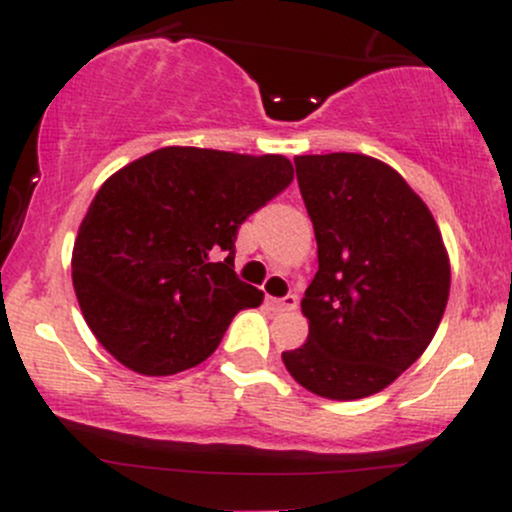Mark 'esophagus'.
Returning a JSON list of instances; mask_svg holds the SVG:
<instances>
[{
  "mask_svg": "<svg viewBox=\"0 0 512 512\" xmlns=\"http://www.w3.org/2000/svg\"><path fill=\"white\" fill-rule=\"evenodd\" d=\"M269 305H272L274 310H279V313H289V310L298 308V298L289 293V296L284 298H269Z\"/></svg>",
  "mask_w": 512,
  "mask_h": 512,
  "instance_id": "34e87169",
  "label": "esophagus"
}]
</instances>
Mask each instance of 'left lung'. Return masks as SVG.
Segmentation results:
<instances>
[{
  "instance_id": "left-lung-1",
  "label": "left lung",
  "mask_w": 512,
  "mask_h": 512,
  "mask_svg": "<svg viewBox=\"0 0 512 512\" xmlns=\"http://www.w3.org/2000/svg\"><path fill=\"white\" fill-rule=\"evenodd\" d=\"M293 161L317 274L301 301L308 342L281 358L317 397H370L431 344L450 296L448 250L424 199L387 163L344 151Z\"/></svg>"
}]
</instances>
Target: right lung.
<instances>
[{
    "mask_svg": "<svg viewBox=\"0 0 512 512\" xmlns=\"http://www.w3.org/2000/svg\"><path fill=\"white\" fill-rule=\"evenodd\" d=\"M293 180L281 154L163 146L93 197L72 281L93 337L122 366L173 375L207 361L238 310L264 293L233 272L238 228ZM223 251L227 260L214 263Z\"/></svg>",
    "mask_w": 512,
    "mask_h": 512,
    "instance_id": "right-lung-1",
    "label": "right lung"
}]
</instances>
